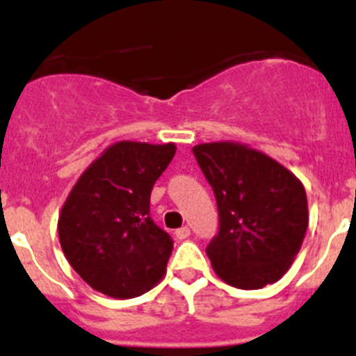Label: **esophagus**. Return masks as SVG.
<instances>
[{"label": "esophagus", "mask_w": 356, "mask_h": 356, "mask_svg": "<svg viewBox=\"0 0 356 356\" xmlns=\"http://www.w3.org/2000/svg\"><path fill=\"white\" fill-rule=\"evenodd\" d=\"M189 234H191V231H189V227H181V229H177V231H175V238L177 239H186V238H189Z\"/></svg>", "instance_id": "1"}]
</instances>
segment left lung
<instances>
[{"label":"left lung","instance_id":"left-lung-1","mask_svg":"<svg viewBox=\"0 0 356 356\" xmlns=\"http://www.w3.org/2000/svg\"><path fill=\"white\" fill-rule=\"evenodd\" d=\"M193 153L220 217L218 234L207 248L215 274L239 289L277 282L307 234L308 201L301 181L243 143H203Z\"/></svg>","mask_w":356,"mask_h":356}]
</instances>
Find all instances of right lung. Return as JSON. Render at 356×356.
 <instances>
[{
    "label": "right lung",
    "instance_id": "right-lung-1",
    "mask_svg": "<svg viewBox=\"0 0 356 356\" xmlns=\"http://www.w3.org/2000/svg\"><path fill=\"white\" fill-rule=\"evenodd\" d=\"M175 149L174 143H115L68 193L58 217L60 245L95 291L129 300L163 279L174 243L149 217V196Z\"/></svg>",
    "mask_w": 356,
    "mask_h": 356
}]
</instances>
